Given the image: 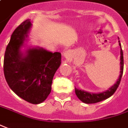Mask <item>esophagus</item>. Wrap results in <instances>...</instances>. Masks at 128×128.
Masks as SVG:
<instances>
[{"label":"esophagus","mask_w":128,"mask_h":128,"mask_svg":"<svg viewBox=\"0 0 128 128\" xmlns=\"http://www.w3.org/2000/svg\"><path fill=\"white\" fill-rule=\"evenodd\" d=\"M63 55H64V57L69 59L71 57V52L70 50H65L63 52Z\"/></svg>","instance_id":"obj_1"}]
</instances>
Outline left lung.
<instances>
[{"mask_svg": "<svg viewBox=\"0 0 128 128\" xmlns=\"http://www.w3.org/2000/svg\"><path fill=\"white\" fill-rule=\"evenodd\" d=\"M118 42L119 46L120 47V76H119L118 79L117 80L115 84L112 87H111L109 89L107 90L105 92H101V93H90V92H88L77 89L75 88V92L76 96L78 97L80 100L82 101V102L86 103V104H94V103L100 102L101 101L104 100L113 95L116 92V90L118 88L119 84L120 82V80H121L122 73H123V54H122V50L121 48V45L120 43V40H118Z\"/></svg>", "mask_w": 128, "mask_h": 128, "instance_id": "obj_1", "label": "left lung"}]
</instances>
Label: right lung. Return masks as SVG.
Masks as SVG:
<instances>
[{
    "label": "right lung",
    "mask_w": 128,
    "mask_h": 128,
    "mask_svg": "<svg viewBox=\"0 0 128 128\" xmlns=\"http://www.w3.org/2000/svg\"><path fill=\"white\" fill-rule=\"evenodd\" d=\"M31 23L26 20L17 26L6 48L3 71L9 87L25 101L42 103L51 92L53 77L61 64L60 52L42 48H29L24 55L21 51Z\"/></svg>",
    "instance_id": "obj_1"
}]
</instances>
